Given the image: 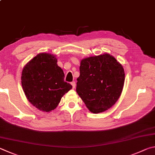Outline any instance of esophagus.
Segmentation results:
<instances>
[{"mask_svg": "<svg viewBox=\"0 0 155 155\" xmlns=\"http://www.w3.org/2000/svg\"><path fill=\"white\" fill-rule=\"evenodd\" d=\"M71 84V85H72V86H73V88H75V86H76L75 82H72Z\"/></svg>", "mask_w": 155, "mask_h": 155, "instance_id": "obj_1", "label": "esophagus"}]
</instances>
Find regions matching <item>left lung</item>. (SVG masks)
I'll use <instances>...</instances> for the list:
<instances>
[{"label": "left lung", "instance_id": "obj_1", "mask_svg": "<svg viewBox=\"0 0 155 155\" xmlns=\"http://www.w3.org/2000/svg\"><path fill=\"white\" fill-rule=\"evenodd\" d=\"M76 92L90 112H104L114 105L124 83L122 64L110 54L87 57L80 62Z\"/></svg>", "mask_w": 155, "mask_h": 155}]
</instances>
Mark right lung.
Wrapping results in <instances>:
<instances>
[{
    "instance_id": "add662e5",
    "label": "right lung",
    "mask_w": 155,
    "mask_h": 155,
    "mask_svg": "<svg viewBox=\"0 0 155 155\" xmlns=\"http://www.w3.org/2000/svg\"><path fill=\"white\" fill-rule=\"evenodd\" d=\"M64 74L57 64L56 56L40 53L24 67L21 76L23 91L28 101L38 110L50 112L72 88L64 81Z\"/></svg>"
}]
</instances>
